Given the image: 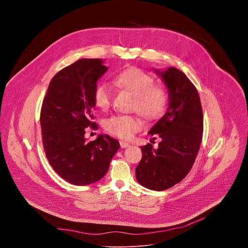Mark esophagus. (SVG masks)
Wrapping results in <instances>:
<instances>
[{"mask_svg": "<svg viewBox=\"0 0 248 248\" xmlns=\"http://www.w3.org/2000/svg\"><path fill=\"white\" fill-rule=\"evenodd\" d=\"M120 145H121V148H126L129 146V144L125 142V141H120Z\"/></svg>", "mask_w": 248, "mask_h": 248, "instance_id": "obj_1", "label": "esophagus"}]
</instances>
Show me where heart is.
<instances>
[{
    "mask_svg": "<svg viewBox=\"0 0 248 248\" xmlns=\"http://www.w3.org/2000/svg\"><path fill=\"white\" fill-rule=\"evenodd\" d=\"M115 84L130 92L134 96L132 110L136 111L147 121L159 119L167 110L170 95L168 90L155 85L152 76L138 67L124 69L117 75ZM112 88L108 83H101L96 86L93 93V100L102 111H107L112 104ZM142 125L140 119L136 116L118 115L106 121L105 127L109 133L123 139H129Z\"/></svg>",
    "mask_w": 248,
    "mask_h": 248,
    "instance_id": "obj_1",
    "label": "heart"
}]
</instances>
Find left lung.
I'll return each instance as SVG.
<instances>
[{
    "label": "left lung",
    "instance_id": "left-lung-1",
    "mask_svg": "<svg viewBox=\"0 0 248 248\" xmlns=\"http://www.w3.org/2000/svg\"><path fill=\"white\" fill-rule=\"evenodd\" d=\"M155 72L168 88L169 108L149 130L161 142L157 149L150 143L141 146L135 176L144 187L162 191L182 182L191 170L202 140L203 112L196 87L182 70L170 66Z\"/></svg>",
    "mask_w": 248,
    "mask_h": 248
}]
</instances>
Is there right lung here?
Instances as JSON below:
<instances>
[{"instance_id":"obj_1","label":"right lung","mask_w":248,"mask_h":248,"mask_svg":"<svg viewBox=\"0 0 248 248\" xmlns=\"http://www.w3.org/2000/svg\"><path fill=\"white\" fill-rule=\"evenodd\" d=\"M107 69L100 59H80L52 78L43 99L40 124L46 157L61 178L75 186L100 181L120 148L109 135L100 134L90 142L84 137L87 127L97 128L93 93Z\"/></svg>"}]
</instances>
